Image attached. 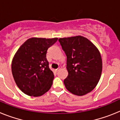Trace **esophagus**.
Returning <instances> with one entry per match:
<instances>
[{"label": "esophagus", "instance_id": "1", "mask_svg": "<svg viewBox=\"0 0 120 120\" xmlns=\"http://www.w3.org/2000/svg\"><path fill=\"white\" fill-rule=\"evenodd\" d=\"M61 67H59V68H57V69H56V71H58V70H59V69H61Z\"/></svg>", "mask_w": 120, "mask_h": 120}]
</instances>
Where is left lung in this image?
<instances>
[{
  "instance_id": "left-lung-1",
  "label": "left lung",
  "mask_w": 120,
  "mask_h": 120,
  "mask_svg": "<svg viewBox=\"0 0 120 120\" xmlns=\"http://www.w3.org/2000/svg\"><path fill=\"white\" fill-rule=\"evenodd\" d=\"M58 41L67 56L68 75L64 80L67 90L79 96L93 91L102 71V60L98 50L82 36L59 38Z\"/></svg>"
}]
</instances>
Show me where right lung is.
I'll return each instance as SVG.
<instances>
[{"mask_svg": "<svg viewBox=\"0 0 120 120\" xmlns=\"http://www.w3.org/2000/svg\"><path fill=\"white\" fill-rule=\"evenodd\" d=\"M57 40V38H31L15 54L11 65L12 76L17 86L24 94L38 97L51 88L54 75L49 66L46 53Z\"/></svg>", "mask_w": 120, "mask_h": 120, "instance_id": "right-lung-1", "label": "right lung"}]
</instances>
